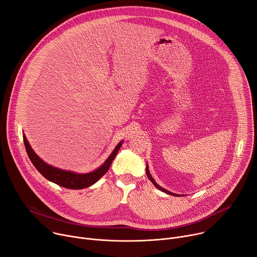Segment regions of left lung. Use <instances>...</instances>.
I'll list each match as a JSON object with an SVG mask.
<instances>
[{"instance_id":"obj_1","label":"left lung","mask_w":257,"mask_h":257,"mask_svg":"<svg viewBox=\"0 0 257 257\" xmlns=\"http://www.w3.org/2000/svg\"><path fill=\"white\" fill-rule=\"evenodd\" d=\"M146 174H147V177H148V179L153 183V185L157 188V189H160V190H162V191H164V192H166V193H168V194H172V195H174V196H179L178 194H176V193H173V192H171V191H169V190H167V189H165V188H163V187H161L159 184H157L156 182H155V180L152 178V176H151V174H150V172H149V168H148V165H147V167H146Z\"/></svg>"}]
</instances>
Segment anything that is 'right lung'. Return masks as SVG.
Wrapping results in <instances>:
<instances>
[{
	"label": "right lung",
	"mask_w": 257,
	"mask_h": 257,
	"mask_svg": "<svg viewBox=\"0 0 257 257\" xmlns=\"http://www.w3.org/2000/svg\"><path fill=\"white\" fill-rule=\"evenodd\" d=\"M24 142L26 146L27 153L30 157L31 162L35 166V168L39 171L41 175H43L45 178L57 185L63 186L65 188L69 189H82L91 186L94 184L96 181L100 180L101 177H103L107 171L109 170L114 157L116 156L118 150L120 149L123 141H120L116 145L112 153L109 155L108 159L105 161V163L98 167L96 170L90 172V173H85V174H80V173H75L72 171H67V170H62L55 167H52L48 164H46L43 160H41L33 148L31 147L27 137L24 134Z\"/></svg>",
	"instance_id": "1"
}]
</instances>
